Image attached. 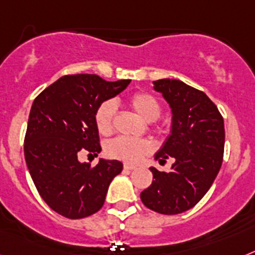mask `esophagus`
<instances>
[{
    "instance_id": "esophagus-1",
    "label": "esophagus",
    "mask_w": 255,
    "mask_h": 255,
    "mask_svg": "<svg viewBox=\"0 0 255 255\" xmlns=\"http://www.w3.org/2000/svg\"><path fill=\"white\" fill-rule=\"evenodd\" d=\"M124 170H128V171L136 170V166H134V164H129V163H126V164H124Z\"/></svg>"
}]
</instances>
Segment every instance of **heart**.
I'll use <instances>...</instances> for the list:
<instances>
[{"mask_svg":"<svg viewBox=\"0 0 255 255\" xmlns=\"http://www.w3.org/2000/svg\"><path fill=\"white\" fill-rule=\"evenodd\" d=\"M128 104L140 115L145 122H154L159 118L162 108L158 100L150 93L137 92L129 97ZM117 113V104L113 100L104 101L97 108L95 113V123L98 132L104 136H108L114 128V117ZM157 133H163V128L155 127ZM151 150V142L147 140L129 137H115L110 140L105 146L106 155L114 159L124 162H138L141 158Z\"/></svg>","mask_w":255,"mask_h":255,"instance_id":"obj_1","label":"heart"}]
</instances>
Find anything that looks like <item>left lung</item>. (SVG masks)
I'll use <instances>...</instances> for the list:
<instances>
[{
  "mask_svg": "<svg viewBox=\"0 0 255 255\" xmlns=\"http://www.w3.org/2000/svg\"><path fill=\"white\" fill-rule=\"evenodd\" d=\"M172 111L171 134L154 158L164 163L172 157L170 172L150 167L153 183L140 194L142 204L164 215L189 210L213 185L223 162L224 121L202 91L176 79L154 81Z\"/></svg>",
  "mask_w": 255,
  "mask_h": 255,
  "instance_id": "left-lung-1",
  "label": "left lung"
}]
</instances>
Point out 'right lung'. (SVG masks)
Wrapping results in <instances>:
<instances>
[{"instance_id": "obj_1", "label": "right lung", "mask_w": 255, "mask_h": 255, "mask_svg": "<svg viewBox=\"0 0 255 255\" xmlns=\"http://www.w3.org/2000/svg\"><path fill=\"white\" fill-rule=\"evenodd\" d=\"M131 80L106 81L98 75H65L35 98L24 137L32 180L51 210L81 219L104 206L111 180L123 170L119 160L80 163V151H101L95 123L97 108L123 92Z\"/></svg>"}]
</instances>
